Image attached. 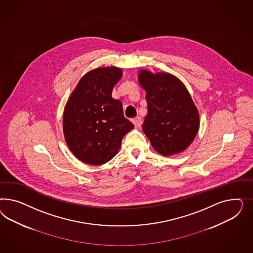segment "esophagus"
<instances>
[{"instance_id": "1", "label": "esophagus", "mask_w": 253, "mask_h": 253, "mask_svg": "<svg viewBox=\"0 0 253 253\" xmlns=\"http://www.w3.org/2000/svg\"><path fill=\"white\" fill-rule=\"evenodd\" d=\"M132 123H133V125L135 126V128H140L141 127V124H142V120H141V118L140 117H136V118H134V119H132Z\"/></svg>"}]
</instances>
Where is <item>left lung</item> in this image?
<instances>
[{"instance_id": "obj_1", "label": "left lung", "mask_w": 253, "mask_h": 253, "mask_svg": "<svg viewBox=\"0 0 253 253\" xmlns=\"http://www.w3.org/2000/svg\"><path fill=\"white\" fill-rule=\"evenodd\" d=\"M146 92L147 114L143 131L154 149L168 157L184 151L199 129V113L191 95L177 77L167 72L139 70Z\"/></svg>"}]
</instances>
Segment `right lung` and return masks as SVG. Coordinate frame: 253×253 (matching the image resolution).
Segmentation results:
<instances>
[{
	"instance_id": "1",
	"label": "right lung",
	"mask_w": 253,
	"mask_h": 253,
	"mask_svg": "<svg viewBox=\"0 0 253 253\" xmlns=\"http://www.w3.org/2000/svg\"><path fill=\"white\" fill-rule=\"evenodd\" d=\"M123 76L117 67L90 70L71 92L63 113V131L79 161L98 166L114 158L123 138L134 128L123 116V104L112 90Z\"/></svg>"
}]
</instances>
